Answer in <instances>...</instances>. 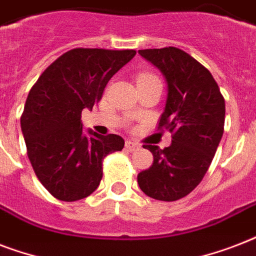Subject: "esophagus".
<instances>
[{
    "label": "esophagus",
    "instance_id": "34e87169",
    "mask_svg": "<svg viewBox=\"0 0 256 256\" xmlns=\"http://www.w3.org/2000/svg\"><path fill=\"white\" fill-rule=\"evenodd\" d=\"M124 148H128V152H136V150L140 148V144H136V142H132V140H126V144H124Z\"/></svg>",
    "mask_w": 256,
    "mask_h": 256
}]
</instances>
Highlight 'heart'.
Masks as SVG:
<instances>
[{
  "instance_id": "1",
  "label": "heart",
  "mask_w": 256,
  "mask_h": 256,
  "mask_svg": "<svg viewBox=\"0 0 256 256\" xmlns=\"http://www.w3.org/2000/svg\"><path fill=\"white\" fill-rule=\"evenodd\" d=\"M152 80H158V77L152 73H140L136 76V84H140V82L152 81Z\"/></svg>"
}]
</instances>
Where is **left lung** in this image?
Returning <instances> with one entry per match:
<instances>
[{"label": "left lung", "mask_w": 256, "mask_h": 256, "mask_svg": "<svg viewBox=\"0 0 256 256\" xmlns=\"http://www.w3.org/2000/svg\"><path fill=\"white\" fill-rule=\"evenodd\" d=\"M138 53L160 70L168 98L158 130L172 134L164 150L144 144L154 160L138 174L140 190L150 198L172 202L198 186L222 140L224 100L211 73L178 48L144 49Z\"/></svg>", "instance_id": "obj_1"}]
</instances>
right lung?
Returning <instances> with one entry per match:
<instances>
[{
	"instance_id": "1",
	"label": "right lung",
	"mask_w": 256,
	"mask_h": 256,
	"mask_svg": "<svg viewBox=\"0 0 256 256\" xmlns=\"http://www.w3.org/2000/svg\"><path fill=\"white\" fill-rule=\"evenodd\" d=\"M136 50L73 49L57 58L34 84L21 116L28 156L54 198L80 200L102 179V160L124 146L116 134L82 132L81 114L102 98L114 74Z\"/></svg>"
}]
</instances>
